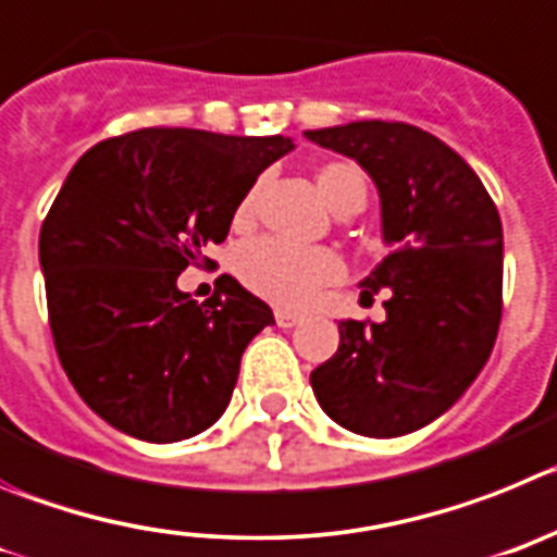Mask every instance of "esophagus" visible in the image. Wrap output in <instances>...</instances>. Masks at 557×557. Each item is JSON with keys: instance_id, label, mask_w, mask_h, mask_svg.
I'll list each match as a JSON object with an SVG mask.
<instances>
[{"instance_id": "esophagus-1", "label": "esophagus", "mask_w": 557, "mask_h": 557, "mask_svg": "<svg viewBox=\"0 0 557 557\" xmlns=\"http://www.w3.org/2000/svg\"><path fill=\"white\" fill-rule=\"evenodd\" d=\"M274 319H277L280 327H297L302 322V313H294V310H274Z\"/></svg>"}]
</instances>
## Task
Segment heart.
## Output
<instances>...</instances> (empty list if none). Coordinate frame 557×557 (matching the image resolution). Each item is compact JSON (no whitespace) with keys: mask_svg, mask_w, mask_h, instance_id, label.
Wrapping results in <instances>:
<instances>
[{"mask_svg":"<svg viewBox=\"0 0 557 557\" xmlns=\"http://www.w3.org/2000/svg\"><path fill=\"white\" fill-rule=\"evenodd\" d=\"M324 202L338 213L349 202H366V180L349 163H327L315 174ZM255 191H249L235 210V222L252 216ZM341 258L322 247H294L277 238H258L238 255V274L244 283L274 305H305L322 285L341 277Z\"/></svg>","mask_w":557,"mask_h":557,"instance_id":"b5f03b06","label":"heart"}]
</instances>
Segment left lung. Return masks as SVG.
Wrapping results in <instances>:
<instances>
[{
	"instance_id": "left-lung-1",
	"label": "left lung",
	"mask_w": 557,
	"mask_h": 557,
	"mask_svg": "<svg viewBox=\"0 0 557 557\" xmlns=\"http://www.w3.org/2000/svg\"><path fill=\"white\" fill-rule=\"evenodd\" d=\"M305 138L358 160L380 194L391 252L360 297L388 288L385 322H338V352L310 372L324 413L397 438L447 413L474 383L503 315V222L472 166L403 122H349Z\"/></svg>"
}]
</instances>
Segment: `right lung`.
Segmentation results:
<instances>
[{
	"label": "right lung",
	"mask_w": 557,
	"mask_h": 557,
	"mask_svg": "<svg viewBox=\"0 0 557 557\" xmlns=\"http://www.w3.org/2000/svg\"><path fill=\"white\" fill-rule=\"evenodd\" d=\"M290 149L283 135L147 127L74 163L38 258L60 363L110 428L172 444L224 413L272 308L227 274L197 305L177 277L227 238L258 174Z\"/></svg>",
	"instance_id": "1"
}]
</instances>
